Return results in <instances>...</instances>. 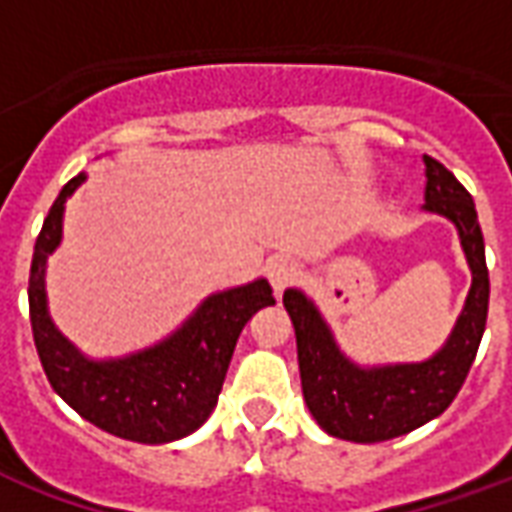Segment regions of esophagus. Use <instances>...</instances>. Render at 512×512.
Wrapping results in <instances>:
<instances>
[{
	"mask_svg": "<svg viewBox=\"0 0 512 512\" xmlns=\"http://www.w3.org/2000/svg\"><path fill=\"white\" fill-rule=\"evenodd\" d=\"M296 279H299V266H296L293 260H288V257L271 260V266H268V282H271V288H274L277 296L285 288H290Z\"/></svg>",
	"mask_w": 512,
	"mask_h": 512,
	"instance_id": "34e87169",
	"label": "esophagus"
}]
</instances>
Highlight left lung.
Wrapping results in <instances>:
<instances>
[{
	"label": "left lung",
	"mask_w": 512,
	"mask_h": 512,
	"mask_svg": "<svg viewBox=\"0 0 512 512\" xmlns=\"http://www.w3.org/2000/svg\"><path fill=\"white\" fill-rule=\"evenodd\" d=\"M425 211L450 219L472 268V288L439 354L411 365L359 367L334 343L318 307L301 290H285L282 304L296 329L301 392L329 436L373 444L411 433L447 411L469 376L488 318V266L474 200L450 169L425 156Z\"/></svg>",
	"instance_id": "obj_1"
}]
</instances>
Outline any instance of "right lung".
I'll list each match as a JSON object with an SVG mask.
<instances>
[{
  "label": "right lung",
  "instance_id": "add662e5",
  "mask_svg": "<svg viewBox=\"0 0 512 512\" xmlns=\"http://www.w3.org/2000/svg\"><path fill=\"white\" fill-rule=\"evenodd\" d=\"M84 172L62 186L43 222L29 268V321L54 392L95 428L139 444H167L200 428L216 408L238 334L246 321L274 304L268 279L213 293L197 312L153 348L123 359H87L62 337L46 304V260L62 241L65 200Z\"/></svg>",
  "mask_w": 512,
  "mask_h": 512
}]
</instances>
